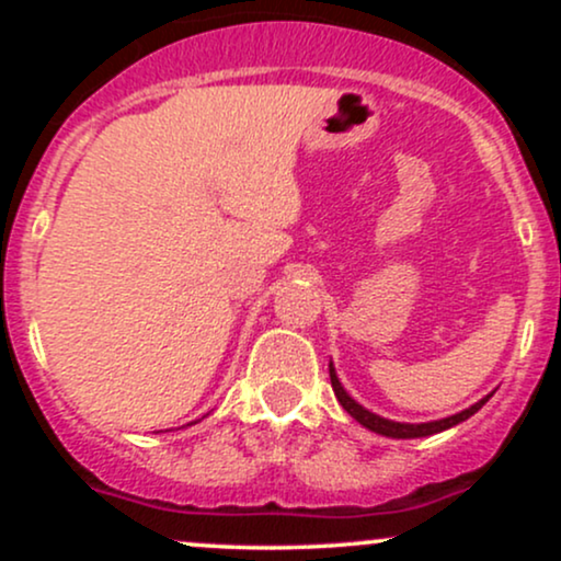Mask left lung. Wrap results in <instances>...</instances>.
Returning <instances> with one entry per match:
<instances>
[{
    "mask_svg": "<svg viewBox=\"0 0 561 561\" xmlns=\"http://www.w3.org/2000/svg\"><path fill=\"white\" fill-rule=\"evenodd\" d=\"M330 379H332V390L334 396H337V401L343 409L347 411V414L353 416L358 424H364L366 430H371V433L377 435H385V437H396V440H411V437H427V435H435V433H443V430L448 427H456L459 422H467L469 416L478 414V411L485 405L488 401H491V396L480 398L478 403H472L469 409L459 411V414L454 416H446V420H435V422H422V424H411V422H392V420H385V416L375 414V411L364 409L362 403L353 401L351 396H347V390L343 388V382H340L337 371H334V366L330 364Z\"/></svg>",
    "mask_w": 561,
    "mask_h": 561,
    "instance_id": "obj_1",
    "label": "left lung"
}]
</instances>
